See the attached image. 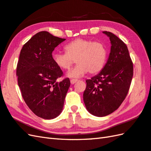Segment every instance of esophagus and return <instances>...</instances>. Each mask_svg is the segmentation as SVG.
<instances>
[{
	"label": "esophagus",
	"mask_w": 151,
	"mask_h": 151,
	"mask_svg": "<svg viewBox=\"0 0 151 151\" xmlns=\"http://www.w3.org/2000/svg\"><path fill=\"white\" fill-rule=\"evenodd\" d=\"M77 81H78V80H77L76 79H71V80H70V82H71V84L75 83Z\"/></svg>",
	"instance_id": "esophagus-1"
}]
</instances>
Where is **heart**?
Listing matches in <instances>:
<instances>
[{
  "label": "heart",
  "mask_w": 151,
  "mask_h": 151,
  "mask_svg": "<svg viewBox=\"0 0 151 151\" xmlns=\"http://www.w3.org/2000/svg\"><path fill=\"white\" fill-rule=\"evenodd\" d=\"M65 51V53H55L52 60L56 65L63 70L69 69L76 60L78 64L67 74L70 78H80L88 72L96 74L106 64L107 51L102 43L78 38L66 45Z\"/></svg>",
  "instance_id": "obj_1"
}]
</instances>
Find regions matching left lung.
Returning a JSON list of instances; mask_svg holds the SVG:
<instances>
[{
	"label": "left lung",
	"instance_id": "left-lung-1",
	"mask_svg": "<svg viewBox=\"0 0 151 151\" xmlns=\"http://www.w3.org/2000/svg\"><path fill=\"white\" fill-rule=\"evenodd\" d=\"M103 33L111 41L109 56L99 74L86 80L83 94L87 110L99 117L111 114L120 107L128 93L133 76V64L127 45L113 33Z\"/></svg>",
	"mask_w": 151,
	"mask_h": 151
}]
</instances>
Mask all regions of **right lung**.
Wrapping results in <instances>:
<instances>
[{"instance_id":"obj_1","label":"right lung","mask_w":151,"mask_h":151,"mask_svg":"<svg viewBox=\"0 0 151 151\" xmlns=\"http://www.w3.org/2000/svg\"><path fill=\"white\" fill-rule=\"evenodd\" d=\"M65 40L47 31L31 37L20 51L18 84L27 106L37 116L51 120L62 113L70 86L69 78L57 82L63 72L52 60L55 48Z\"/></svg>"}]
</instances>
